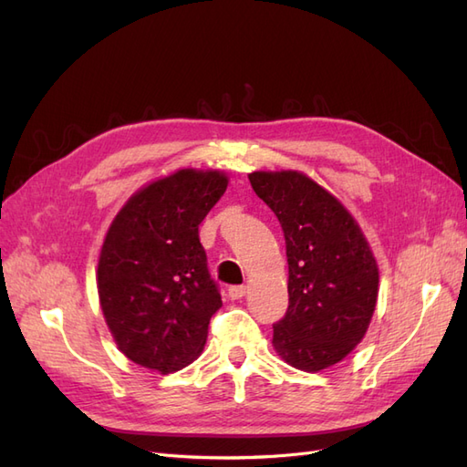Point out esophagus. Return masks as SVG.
Masks as SVG:
<instances>
[{
	"instance_id": "obj_1",
	"label": "esophagus",
	"mask_w": 467,
	"mask_h": 467,
	"mask_svg": "<svg viewBox=\"0 0 467 467\" xmlns=\"http://www.w3.org/2000/svg\"><path fill=\"white\" fill-rule=\"evenodd\" d=\"M245 294H247V288H245V286H232V288L228 290V296H230L232 300H242Z\"/></svg>"
}]
</instances>
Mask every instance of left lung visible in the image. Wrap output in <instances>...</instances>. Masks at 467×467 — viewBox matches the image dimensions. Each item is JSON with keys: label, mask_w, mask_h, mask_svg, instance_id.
Here are the masks:
<instances>
[{"label": "left lung", "mask_w": 467, "mask_h": 467, "mask_svg": "<svg viewBox=\"0 0 467 467\" xmlns=\"http://www.w3.org/2000/svg\"><path fill=\"white\" fill-rule=\"evenodd\" d=\"M253 191L285 232L288 312L273 325L278 357L319 372L348 357L372 321L379 271L343 202L300 171H253Z\"/></svg>", "instance_id": "8db88e82"}]
</instances>
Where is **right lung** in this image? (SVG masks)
I'll use <instances>...</instances> for the list:
<instances>
[{
    "instance_id": "obj_1",
    "label": "right lung",
    "mask_w": 467,
    "mask_h": 467,
    "mask_svg": "<svg viewBox=\"0 0 467 467\" xmlns=\"http://www.w3.org/2000/svg\"><path fill=\"white\" fill-rule=\"evenodd\" d=\"M228 189L218 169H179L136 191L109 225L97 292L126 358L171 374L201 357L222 307L199 223Z\"/></svg>"
}]
</instances>
